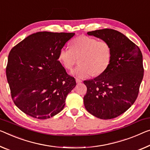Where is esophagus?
Segmentation results:
<instances>
[{
	"label": "esophagus",
	"mask_w": 150,
	"mask_h": 150,
	"mask_svg": "<svg viewBox=\"0 0 150 150\" xmlns=\"http://www.w3.org/2000/svg\"><path fill=\"white\" fill-rule=\"evenodd\" d=\"M76 82L77 84H80V83L82 82V80L78 79V78H76Z\"/></svg>",
	"instance_id": "34e87169"
}]
</instances>
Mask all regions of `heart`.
Here are the masks:
<instances>
[{
  "instance_id": "b5f03b06",
  "label": "heart",
  "mask_w": 150,
  "mask_h": 150,
  "mask_svg": "<svg viewBox=\"0 0 150 150\" xmlns=\"http://www.w3.org/2000/svg\"><path fill=\"white\" fill-rule=\"evenodd\" d=\"M71 47H62L58 58L64 67L70 70L76 62L77 57H80V65L71 72L72 76L80 78L88 77L93 74L98 76L109 67L111 49L106 41L81 35L72 41Z\"/></svg>"
}]
</instances>
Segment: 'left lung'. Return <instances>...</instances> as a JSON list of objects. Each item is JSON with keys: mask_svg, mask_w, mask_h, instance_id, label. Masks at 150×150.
I'll return each mask as SVG.
<instances>
[{"mask_svg": "<svg viewBox=\"0 0 150 150\" xmlns=\"http://www.w3.org/2000/svg\"><path fill=\"white\" fill-rule=\"evenodd\" d=\"M87 34L109 43L111 59L104 72L84 81L87 87L84 107L99 119H113L129 109L137 97L144 72L142 52L116 30L99 29Z\"/></svg>", "mask_w": 150, "mask_h": 150, "instance_id": "left-lung-1", "label": "left lung"}]
</instances>
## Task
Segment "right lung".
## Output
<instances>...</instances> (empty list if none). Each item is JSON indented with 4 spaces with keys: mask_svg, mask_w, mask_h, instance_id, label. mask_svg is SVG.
Listing matches in <instances>:
<instances>
[{
    "mask_svg": "<svg viewBox=\"0 0 150 150\" xmlns=\"http://www.w3.org/2000/svg\"><path fill=\"white\" fill-rule=\"evenodd\" d=\"M74 35L38 32L11 50L6 78L14 103L25 114L46 119L63 110L76 83L58 61V55Z\"/></svg>",
    "mask_w": 150,
    "mask_h": 150,
    "instance_id": "add662e5",
    "label": "right lung"
}]
</instances>
